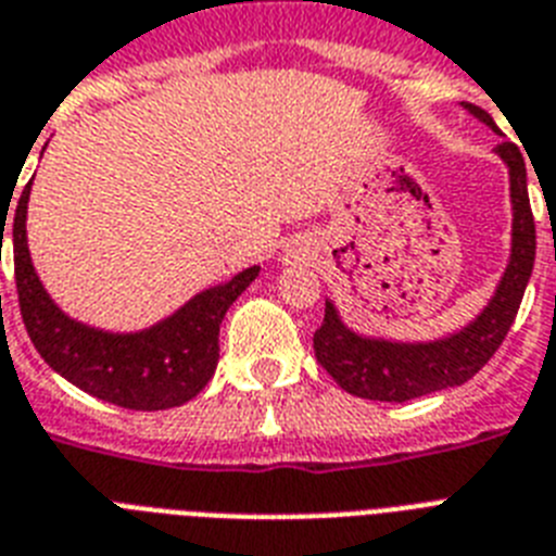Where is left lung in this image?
Wrapping results in <instances>:
<instances>
[{"instance_id":"obj_1","label":"left lung","mask_w":556,"mask_h":556,"mask_svg":"<svg viewBox=\"0 0 556 556\" xmlns=\"http://www.w3.org/2000/svg\"><path fill=\"white\" fill-rule=\"evenodd\" d=\"M463 108L485 122L491 130H497L494 119L482 108L471 102H463ZM494 153L508 168L514 216L511 256H508L494 296L466 328L434 342H394L382 337H363L342 323L340 311L333 308L331 300H325V319L314 333V351H317V363L349 394L380 400V403H405L431 391L463 386L503 345L505 333L520 311L531 268H534L536 231L520 148L514 142H500Z\"/></svg>"}]
</instances>
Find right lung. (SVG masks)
Wrapping results in <instances>:
<instances>
[{"instance_id": "add662e5", "label": "right lung", "mask_w": 556, "mask_h": 556, "mask_svg": "<svg viewBox=\"0 0 556 556\" xmlns=\"http://www.w3.org/2000/svg\"><path fill=\"white\" fill-rule=\"evenodd\" d=\"M28 200L30 182L13 214V268L22 319L45 363L85 394L119 408H176L200 394L219 363V325L225 311L260 277V265L239 270L223 286L205 288L170 317L142 331L90 328L59 308L30 263L25 231ZM2 219H8L4 211Z\"/></svg>"}]
</instances>
